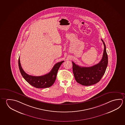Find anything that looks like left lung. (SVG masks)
<instances>
[{
	"label": "left lung",
	"instance_id": "8db88e82",
	"mask_svg": "<svg viewBox=\"0 0 125 125\" xmlns=\"http://www.w3.org/2000/svg\"><path fill=\"white\" fill-rule=\"evenodd\" d=\"M102 59L99 63L89 67H80L72 62V69L74 79L78 83L85 86L95 84L101 80L105 73L108 63V57L105 43Z\"/></svg>",
	"mask_w": 125,
	"mask_h": 125
}]
</instances>
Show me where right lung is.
<instances>
[{"mask_svg":"<svg viewBox=\"0 0 125 125\" xmlns=\"http://www.w3.org/2000/svg\"><path fill=\"white\" fill-rule=\"evenodd\" d=\"M64 61L56 63L51 72L47 74L40 76L29 75L22 69L20 63V57L18 59V66L20 72L23 77L30 85L37 88L50 87L54 83L58 70Z\"/></svg>","mask_w":125,"mask_h":125,"instance_id":"right-lung-1","label":"right lung"}]
</instances>
